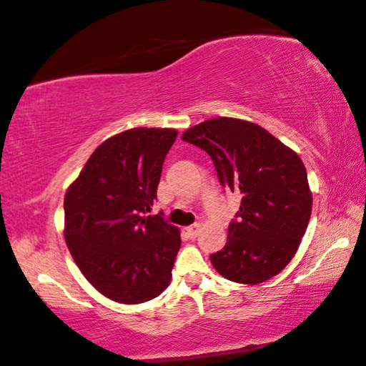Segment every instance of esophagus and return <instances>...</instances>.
<instances>
[{
    "instance_id": "obj_1",
    "label": "esophagus",
    "mask_w": 366,
    "mask_h": 366,
    "mask_svg": "<svg viewBox=\"0 0 366 366\" xmlns=\"http://www.w3.org/2000/svg\"><path fill=\"white\" fill-rule=\"evenodd\" d=\"M185 232H187L189 237H195L200 232V224H192L189 227H185Z\"/></svg>"
}]
</instances>
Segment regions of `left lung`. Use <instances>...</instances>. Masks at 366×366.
<instances>
[{
  "label": "left lung",
  "instance_id": "1",
  "mask_svg": "<svg viewBox=\"0 0 366 366\" xmlns=\"http://www.w3.org/2000/svg\"><path fill=\"white\" fill-rule=\"evenodd\" d=\"M182 141L204 149L220 184L242 197L227 244L210 255L214 269L245 285L280 274L312 215V190L298 154L259 124L234 117L200 122Z\"/></svg>",
  "mask_w": 366,
  "mask_h": 366
}]
</instances>
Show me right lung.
I'll return each mask as SVG.
<instances>
[{
    "mask_svg": "<svg viewBox=\"0 0 366 366\" xmlns=\"http://www.w3.org/2000/svg\"><path fill=\"white\" fill-rule=\"evenodd\" d=\"M176 129L134 127L97 146L64 195V239L87 282L136 305L166 290L181 232L151 212Z\"/></svg>",
    "mask_w": 366,
    "mask_h": 366,
    "instance_id": "add662e5",
    "label": "right lung"
}]
</instances>
